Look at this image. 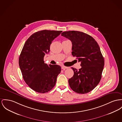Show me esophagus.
<instances>
[{"label":"esophagus","mask_w":122,"mask_h":122,"mask_svg":"<svg viewBox=\"0 0 122 122\" xmlns=\"http://www.w3.org/2000/svg\"><path fill=\"white\" fill-rule=\"evenodd\" d=\"M61 68L62 69H63L64 70H65L66 69H67V68H68V67H66V66H61Z\"/></svg>","instance_id":"34e87169"}]
</instances>
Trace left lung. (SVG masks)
<instances>
[{
    "label": "left lung",
    "instance_id": "left-lung-1",
    "mask_svg": "<svg viewBox=\"0 0 122 122\" xmlns=\"http://www.w3.org/2000/svg\"><path fill=\"white\" fill-rule=\"evenodd\" d=\"M61 36L72 43V54L81 62L79 70L72 67L73 76L68 80L74 92L85 94L93 89L100 81L105 61L97 42L89 35L78 31H68Z\"/></svg>",
    "mask_w": 122,
    "mask_h": 122
}]
</instances>
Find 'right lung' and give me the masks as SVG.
Masks as SVG:
<instances>
[{
	"label": "right lung",
	"instance_id": "add662e5",
	"mask_svg": "<svg viewBox=\"0 0 122 122\" xmlns=\"http://www.w3.org/2000/svg\"><path fill=\"white\" fill-rule=\"evenodd\" d=\"M62 31L43 30L32 34L25 42L19 58V65L27 85L41 93L47 92L55 86L61 67L48 65L43 61L50 46Z\"/></svg>",
	"mask_w": 122,
	"mask_h": 122
}]
</instances>
